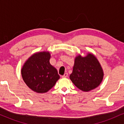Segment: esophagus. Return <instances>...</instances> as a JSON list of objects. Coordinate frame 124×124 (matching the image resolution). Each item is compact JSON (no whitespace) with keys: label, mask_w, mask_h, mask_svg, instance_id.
Returning <instances> with one entry per match:
<instances>
[{"label":"esophagus","mask_w":124,"mask_h":124,"mask_svg":"<svg viewBox=\"0 0 124 124\" xmlns=\"http://www.w3.org/2000/svg\"><path fill=\"white\" fill-rule=\"evenodd\" d=\"M68 73H65L64 74V75H63V76H62V78H67V77H68Z\"/></svg>","instance_id":"1"}]
</instances>
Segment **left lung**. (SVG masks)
Returning a JSON list of instances; mask_svg holds the SVG:
<instances>
[{
  "label": "left lung",
  "mask_w": 124,
  "mask_h": 124,
  "mask_svg": "<svg viewBox=\"0 0 124 124\" xmlns=\"http://www.w3.org/2000/svg\"><path fill=\"white\" fill-rule=\"evenodd\" d=\"M104 72L99 60L92 53L85 56L79 54L75 57L70 79L78 89L89 92L96 89L102 82Z\"/></svg>",
  "instance_id": "1"
}]
</instances>
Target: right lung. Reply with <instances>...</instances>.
Masks as SVG:
<instances>
[{
	"mask_svg": "<svg viewBox=\"0 0 124 124\" xmlns=\"http://www.w3.org/2000/svg\"><path fill=\"white\" fill-rule=\"evenodd\" d=\"M50 58L49 51L36 52L27 59L21 68L24 82L37 93H46L60 78L56 68L50 64Z\"/></svg>",
	"mask_w": 124,
	"mask_h": 124,
	"instance_id": "obj_1",
	"label": "right lung"
}]
</instances>
